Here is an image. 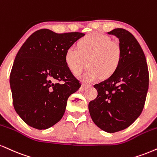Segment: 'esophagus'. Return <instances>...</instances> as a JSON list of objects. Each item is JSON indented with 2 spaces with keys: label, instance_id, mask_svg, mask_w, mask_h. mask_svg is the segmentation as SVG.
I'll return each instance as SVG.
<instances>
[{
  "label": "esophagus",
  "instance_id": "esophagus-1",
  "mask_svg": "<svg viewBox=\"0 0 157 157\" xmlns=\"http://www.w3.org/2000/svg\"><path fill=\"white\" fill-rule=\"evenodd\" d=\"M88 88V86H86V85H82L80 88V91H84V90H86Z\"/></svg>",
  "mask_w": 157,
  "mask_h": 157
}]
</instances>
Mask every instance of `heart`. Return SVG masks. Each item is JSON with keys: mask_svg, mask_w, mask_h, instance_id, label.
Instances as JSON below:
<instances>
[{"mask_svg": "<svg viewBox=\"0 0 157 157\" xmlns=\"http://www.w3.org/2000/svg\"><path fill=\"white\" fill-rule=\"evenodd\" d=\"M123 51L118 41L107 36L92 33L79 41L78 48L71 46L65 54L68 68L77 75L88 66L81 80L86 82H94L100 77L107 78L116 72L121 62Z\"/></svg>", "mask_w": 157, "mask_h": 157, "instance_id": "1", "label": "heart"}]
</instances>
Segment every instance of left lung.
<instances>
[{
    "instance_id": "obj_1",
    "label": "left lung",
    "mask_w": 157,
    "mask_h": 157,
    "mask_svg": "<svg viewBox=\"0 0 157 157\" xmlns=\"http://www.w3.org/2000/svg\"><path fill=\"white\" fill-rule=\"evenodd\" d=\"M107 33L119 39L122 60L112 76L94 85L98 95L90 101L88 109L98 127L114 133L129 127L142 113L149 75L144 52L130 32L116 28Z\"/></svg>"
}]
</instances>
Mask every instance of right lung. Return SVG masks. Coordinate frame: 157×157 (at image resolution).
<instances>
[{
    "label": "right lung",
    "mask_w": 157,
    "mask_h": 157,
    "mask_svg": "<svg viewBox=\"0 0 157 157\" xmlns=\"http://www.w3.org/2000/svg\"><path fill=\"white\" fill-rule=\"evenodd\" d=\"M85 33L38 30L25 41L10 74L13 105L25 123L46 129L59 121L81 84L68 68L66 51Z\"/></svg>",
    "instance_id": "add662e5"
}]
</instances>
